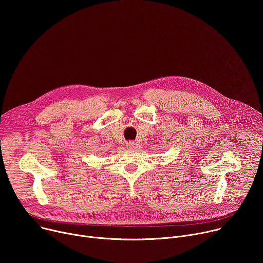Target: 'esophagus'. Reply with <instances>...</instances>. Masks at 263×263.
<instances>
[{"instance_id": "esophagus-1", "label": "esophagus", "mask_w": 263, "mask_h": 263, "mask_svg": "<svg viewBox=\"0 0 263 263\" xmlns=\"http://www.w3.org/2000/svg\"><path fill=\"white\" fill-rule=\"evenodd\" d=\"M126 146L129 147V148H135V147H136V144H135V142H132V141H129V142L126 143Z\"/></svg>"}]
</instances>
